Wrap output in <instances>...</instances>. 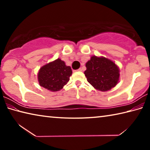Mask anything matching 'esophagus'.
<instances>
[{
	"label": "esophagus",
	"mask_w": 150,
	"mask_h": 150,
	"mask_svg": "<svg viewBox=\"0 0 150 150\" xmlns=\"http://www.w3.org/2000/svg\"><path fill=\"white\" fill-rule=\"evenodd\" d=\"M77 71H82V69H81V68H79V69H77Z\"/></svg>",
	"instance_id": "obj_1"
}]
</instances>
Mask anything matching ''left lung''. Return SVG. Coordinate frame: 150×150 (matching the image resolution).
<instances>
[{
  "label": "left lung",
  "mask_w": 150,
  "mask_h": 150,
  "mask_svg": "<svg viewBox=\"0 0 150 150\" xmlns=\"http://www.w3.org/2000/svg\"><path fill=\"white\" fill-rule=\"evenodd\" d=\"M87 81L96 90L107 91L118 84L120 69L115 62L104 57L93 55L86 63Z\"/></svg>",
  "instance_id": "left-lung-1"
}]
</instances>
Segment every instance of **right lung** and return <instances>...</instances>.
Segmentation results:
<instances>
[{"label":"right lung","mask_w":150,"mask_h":150,"mask_svg":"<svg viewBox=\"0 0 150 150\" xmlns=\"http://www.w3.org/2000/svg\"><path fill=\"white\" fill-rule=\"evenodd\" d=\"M72 70L70 66L59 58L44 65L38 73V79L41 87L52 92L58 91L69 81Z\"/></svg>","instance_id":"obj_1"}]
</instances>
